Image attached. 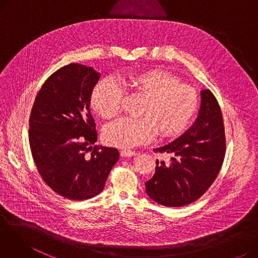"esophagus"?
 <instances>
[{
	"label": "esophagus",
	"instance_id": "esophagus-1",
	"mask_svg": "<svg viewBox=\"0 0 258 258\" xmlns=\"http://www.w3.org/2000/svg\"><path fill=\"white\" fill-rule=\"evenodd\" d=\"M136 155H137V153L135 152V151H126V150H124V151H121V152H120V156H121L122 158L134 157V156H136Z\"/></svg>",
	"mask_w": 258,
	"mask_h": 258
}]
</instances>
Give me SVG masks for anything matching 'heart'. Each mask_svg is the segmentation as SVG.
<instances>
[{
	"instance_id": "obj_1",
	"label": "heart",
	"mask_w": 258,
	"mask_h": 258,
	"mask_svg": "<svg viewBox=\"0 0 258 258\" xmlns=\"http://www.w3.org/2000/svg\"><path fill=\"white\" fill-rule=\"evenodd\" d=\"M123 81L133 95L143 99L141 119L121 118L108 124L103 131L107 144L132 148L150 142L156 133L164 139L175 138L185 132L198 111V92L165 70L135 72ZM122 99L123 91L117 81L103 78L93 89L91 105L99 116L111 119L121 112Z\"/></svg>"
}]
</instances>
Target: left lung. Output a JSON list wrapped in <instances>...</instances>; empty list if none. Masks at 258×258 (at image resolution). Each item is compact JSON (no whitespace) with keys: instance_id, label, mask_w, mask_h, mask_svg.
<instances>
[{"instance_id":"8db88e82","label":"left lung","mask_w":258,"mask_h":258,"mask_svg":"<svg viewBox=\"0 0 258 258\" xmlns=\"http://www.w3.org/2000/svg\"><path fill=\"white\" fill-rule=\"evenodd\" d=\"M169 154L151 180L147 196L158 204L183 207L204 195L218 177L225 158L226 139L221 107L210 90L201 91V107L195 123L174 141L154 150Z\"/></svg>"}]
</instances>
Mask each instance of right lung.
Instances as JSON below:
<instances>
[{"mask_svg":"<svg viewBox=\"0 0 258 258\" xmlns=\"http://www.w3.org/2000/svg\"><path fill=\"white\" fill-rule=\"evenodd\" d=\"M100 78L93 68L70 63L54 72L37 93L29 119V144L44 182L57 195L83 201L99 195L119 152L94 145L90 113L93 88Z\"/></svg>","mask_w":258,"mask_h":258,"instance_id":"1","label":"right lung"}]
</instances>
